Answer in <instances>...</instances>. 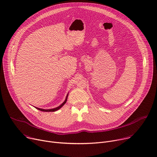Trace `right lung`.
<instances>
[{"mask_svg": "<svg viewBox=\"0 0 157 157\" xmlns=\"http://www.w3.org/2000/svg\"><path fill=\"white\" fill-rule=\"evenodd\" d=\"M67 96H68V94L67 95V96H66V99H65V101L63 102V104H61L59 106H58V107H57V108H53V109H41V108H36L37 109H39V110H40V111H46V112H51V111H57V110H58L59 109H60L66 103V101H67Z\"/></svg>", "mask_w": 157, "mask_h": 157, "instance_id": "obj_1", "label": "right lung"}]
</instances>
